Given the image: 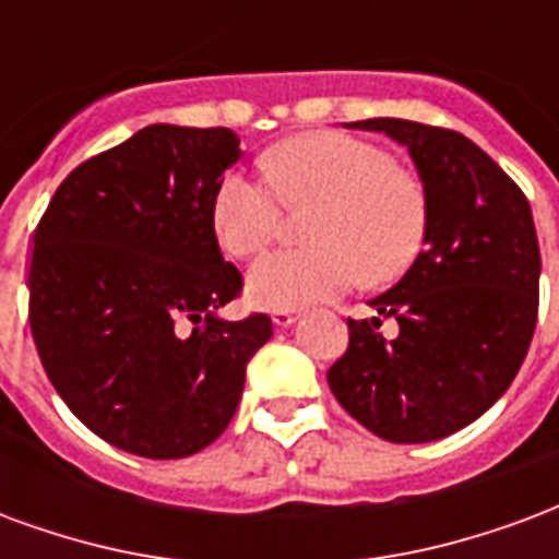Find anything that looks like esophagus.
I'll use <instances>...</instances> for the list:
<instances>
[{
	"label": "esophagus",
	"mask_w": 559,
	"mask_h": 559,
	"mask_svg": "<svg viewBox=\"0 0 559 559\" xmlns=\"http://www.w3.org/2000/svg\"><path fill=\"white\" fill-rule=\"evenodd\" d=\"M295 324V312L292 309H274V328H292Z\"/></svg>",
	"instance_id": "obj_1"
}]
</instances>
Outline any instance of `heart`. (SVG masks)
Here are the masks:
<instances>
[{"mask_svg": "<svg viewBox=\"0 0 559 559\" xmlns=\"http://www.w3.org/2000/svg\"><path fill=\"white\" fill-rule=\"evenodd\" d=\"M264 173L229 169L211 195V229L235 259L262 252L280 231V202L309 211V247L264 255L247 274V295L262 309L333 300L360 276L396 280L423 250L429 199L417 178L393 166L372 142L316 130L264 154Z\"/></svg>", "mask_w": 559, "mask_h": 559, "instance_id": "1", "label": "heart"}]
</instances>
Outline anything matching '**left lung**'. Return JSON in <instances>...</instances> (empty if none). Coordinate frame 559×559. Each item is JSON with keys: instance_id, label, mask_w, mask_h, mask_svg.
<instances>
[{"instance_id": "obj_1", "label": "left lung", "mask_w": 559, "mask_h": 559, "mask_svg": "<svg viewBox=\"0 0 559 559\" xmlns=\"http://www.w3.org/2000/svg\"><path fill=\"white\" fill-rule=\"evenodd\" d=\"M345 128L405 145L426 199V250L390 292L369 300L400 321L348 319V352L328 384L360 426L393 443L441 441L503 396L531 348L539 309V240L527 199L486 151L405 118Z\"/></svg>"}]
</instances>
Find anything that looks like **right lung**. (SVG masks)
Masks as SVG:
<instances>
[{
    "instance_id": "1",
    "label": "right lung",
    "mask_w": 559,
    "mask_h": 559,
    "mask_svg": "<svg viewBox=\"0 0 559 559\" xmlns=\"http://www.w3.org/2000/svg\"><path fill=\"white\" fill-rule=\"evenodd\" d=\"M240 154L229 128L148 124L80 163L35 229L28 324L44 372L118 450H205L274 336L267 316H219L240 274L223 262L211 195Z\"/></svg>"
}]
</instances>
